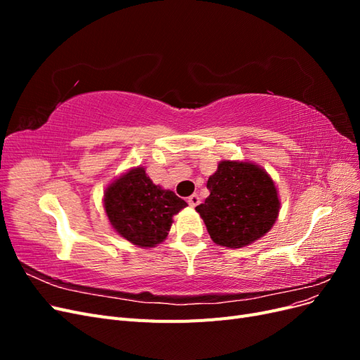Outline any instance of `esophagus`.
Here are the masks:
<instances>
[{"label":"esophagus","mask_w":360,"mask_h":360,"mask_svg":"<svg viewBox=\"0 0 360 360\" xmlns=\"http://www.w3.org/2000/svg\"><path fill=\"white\" fill-rule=\"evenodd\" d=\"M188 202H189L191 207H197L201 202V200H200V197H198L197 193H193V195H191V197L188 198Z\"/></svg>","instance_id":"obj_1"}]
</instances>
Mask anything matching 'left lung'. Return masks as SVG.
<instances>
[{
    "instance_id": "obj_1",
    "label": "left lung",
    "mask_w": 360,
    "mask_h": 360,
    "mask_svg": "<svg viewBox=\"0 0 360 360\" xmlns=\"http://www.w3.org/2000/svg\"><path fill=\"white\" fill-rule=\"evenodd\" d=\"M207 189L210 195L195 210L216 245L245 248L266 236L278 219L275 181L252 162H219Z\"/></svg>"
}]
</instances>
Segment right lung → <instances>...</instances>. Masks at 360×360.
<instances>
[{"label": "right lung", "mask_w": 360, "mask_h": 360, "mask_svg": "<svg viewBox=\"0 0 360 360\" xmlns=\"http://www.w3.org/2000/svg\"><path fill=\"white\" fill-rule=\"evenodd\" d=\"M188 205L169 189H162L136 167L112 180L103 195L110 224L122 237L139 248H155L165 240L172 216Z\"/></svg>", "instance_id": "obj_1"}]
</instances>
